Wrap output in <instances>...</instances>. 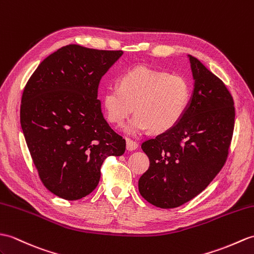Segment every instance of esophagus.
Masks as SVG:
<instances>
[{
	"label": "esophagus",
	"instance_id": "obj_1",
	"mask_svg": "<svg viewBox=\"0 0 254 254\" xmlns=\"http://www.w3.org/2000/svg\"><path fill=\"white\" fill-rule=\"evenodd\" d=\"M138 147V143H136V141H134L132 139H127V149L128 151H133L135 149H137Z\"/></svg>",
	"mask_w": 254,
	"mask_h": 254
}]
</instances>
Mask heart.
<instances>
[{"instance_id": "obj_1", "label": "heart", "mask_w": 254, "mask_h": 254, "mask_svg": "<svg viewBox=\"0 0 254 254\" xmlns=\"http://www.w3.org/2000/svg\"><path fill=\"white\" fill-rule=\"evenodd\" d=\"M190 85L182 75L169 74L144 66L135 67L121 76L120 87H109L103 96L108 120L123 127L128 135L147 129L160 134L175 127L185 115L190 99Z\"/></svg>"}]
</instances>
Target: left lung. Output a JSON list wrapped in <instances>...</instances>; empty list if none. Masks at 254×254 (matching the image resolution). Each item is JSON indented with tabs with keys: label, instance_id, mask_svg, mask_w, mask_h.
Segmentation results:
<instances>
[{
	"label": "left lung",
	"instance_id": "8db88e82",
	"mask_svg": "<svg viewBox=\"0 0 254 254\" xmlns=\"http://www.w3.org/2000/svg\"><path fill=\"white\" fill-rule=\"evenodd\" d=\"M187 57L193 88L185 115L169 131L141 144L150 164L138 190L161 209L178 208L207 188L226 161L234 131L231 93L197 58Z\"/></svg>",
	"mask_w": 254,
	"mask_h": 254
}]
</instances>
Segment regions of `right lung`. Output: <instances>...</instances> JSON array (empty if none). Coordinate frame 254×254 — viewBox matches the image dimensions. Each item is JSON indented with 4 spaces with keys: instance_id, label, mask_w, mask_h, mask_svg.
Instances as JSON below:
<instances>
[{
    "instance_id": "right-lung-1",
    "label": "right lung",
    "mask_w": 254,
    "mask_h": 254,
    "mask_svg": "<svg viewBox=\"0 0 254 254\" xmlns=\"http://www.w3.org/2000/svg\"><path fill=\"white\" fill-rule=\"evenodd\" d=\"M122 51L70 44L41 63L23 90L20 125L44 186L78 200L91 193L109 156L126 151V139L105 120L97 99L103 75Z\"/></svg>"
}]
</instances>
